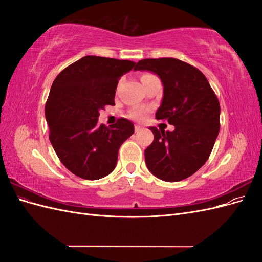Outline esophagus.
I'll return each mask as SVG.
<instances>
[{
	"label": "esophagus",
	"mask_w": 262,
	"mask_h": 262,
	"mask_svg": "<svg viewBox=\"0 0 262 262\" xmlns=\"http://www.w3.org/2000/svg\"><path fill=\"white\" fill-rule=\"evenodd\" d=\"M134 129H136V131L138 132V131H141V130H143L144 128H143V126H141V125H139V124H136V126H134Z\"/></svg>",
	"instance_id": "34e87169"
}]
</instances>
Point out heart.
<instances>
[{
	"instance_id": "1",
	"label": "heart",
	"mask_w": 262,
	"mask_h": 262,
	"mask_svg": "<svg viewBox=\"0 0 262 262\" xmlns=\"http://www.w3.org/2000/svg\"><path fill=\"white\" fill-rule=\"evenodd\" d=\"M146 75H148V74H145L143 76H146ZM143 76H142V77H143ZM144 115H145V110L144 109H134V110H132V112H131V116L133 118H137V119H142V118L144 117Z\"/></svg>"
}]
</instances>
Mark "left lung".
Segmentation results:
<instances>
[{
	"label": "left lung",
	"mask_w": 262,
	"mask_h": 262,
	"mask_svg": "<svg viewBox=\"0 0 262 262\" xmlns=\"http://www.w3.org/2000/svg\"><path fill=\"white\" fill-rule=\"evenodd\" d=\"M134 71H148L163 83V99L155 117L173 131L149 128L154 141L145 150L148 170L164 181L186 179L201 168L220 131L217 97L196 68L173 58L144 59Z\"/></svg>",
	"instance_id": "obj_1"
}]
</instances>
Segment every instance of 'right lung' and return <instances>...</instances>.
Returning <instances> with one entry per match:
<instances>
[{
    "instance_id": "right-lung-1",
    "label": "right lung",
    "mask_w": 262,
    "mask_h": 262,
    "mask_svg": "<svg viewBox=\"0 0 262 262\" xmlns=\"http://www.w3.org/2000/svg\"><path fill=\"white\" fill-rule=\"evenodd\" d=\"M136 63L129 60L86 57L55 77L45 113L49 139L58 157L77 177L96 180L112 172L123 142L134 133L128 119L98 124L99 110L115 105L118 80Z\"/></svg>"
}]
</instances>
